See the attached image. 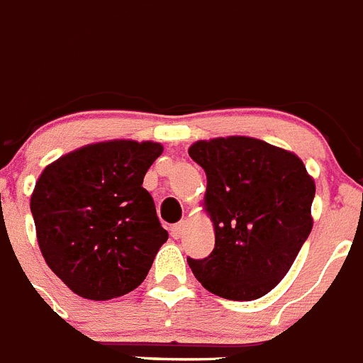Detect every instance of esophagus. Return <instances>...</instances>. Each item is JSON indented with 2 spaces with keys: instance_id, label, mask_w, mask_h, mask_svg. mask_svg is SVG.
<instances>
[{
  "instance_id": "34e87169",
  "label": "esophagus",
  "mask_w": 363,
  "mask_h": 363,
  "mask_svg": "<svg viewBox=\"0 0 363 363\" xmlns=\"http://www.w3.org/2000/svg\"><path fill=\"white\" fill-rule=\"evenodd\" d=\"M184 230H186V223L182 220V223H177V225H173L172 226V238L179 239L184 235Z\"/></svg>"
}]
</instances>
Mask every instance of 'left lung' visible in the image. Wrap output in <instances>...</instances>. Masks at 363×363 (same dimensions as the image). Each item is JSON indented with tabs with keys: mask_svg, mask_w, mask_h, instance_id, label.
I'll list each match as a JSON object with an SVG mask.
<instances>
[{
	"mask_svg": "<svg viewBox=\"0 0 363 363\" xmlns=\"http://www.w3.org/2000/svg\"><path fill=\"white\" fill-rule=\"evenodd\" d=\"M206 173L204 210L216 247L188 257L212 294L250 301L270 292L291 270L313 230L316 184L291 151L252 137L197 140L188 150Z\"/></svg>",
	"mask_w": 363,
	"mask_h": 363,
	"instance_id": "8db88e82",
	"label": "left lung"
}]
</instances>
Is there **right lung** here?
<instances>
[{"mask_svg": "<svg viewBox=\"0 0 363 363\" xmlns=\"http://www.w3.org/2000/svg\"><path fill=\"white\" fill-rule=\"evenodd\" d=\"M162 144L107 140L60 157L30 197L45 263L74 294L118 298L146 279L168 232L143 188Z\"/></svg>", "mask_w": 363, "mask_h": 363, "instance_id": "1", "label": "right lung"}]
</instances>
